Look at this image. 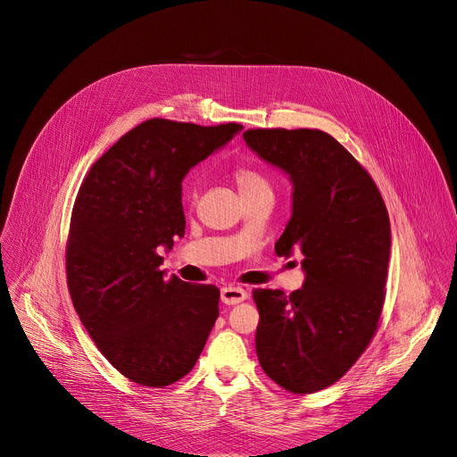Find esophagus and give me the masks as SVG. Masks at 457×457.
Listing matches in <instances>:
<instances>
[{"mask_svg":"<svg viewBox=\"0 0 457 457\" xmlns=\"http://www.w3.org/2000/svg\"><path fill=\"white\" fill-rule=\"evenodd\" d=\"M247 298V291L242 289V287H237V286H226L220 289V300L222 303L226 305H235V303H240Z\"/></svg>","mask_w":457,"mask_h":457,"instance_id":"obj_1","label":"esophagus"}]
</instances>
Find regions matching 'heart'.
Returning a JSON list of instances; mask_svg holds the SVG:
<instances>
[{
  "instance_id": "heart-1",
  "label": "heart",
  "mask_w": 457,
  "mask_h": 457,
  "mask_svg": "<svg viewBox=\"0 0 457 457\" xmlns=\"http://www.w3.org/2000/svg\"><path fill=\"white\" fill-rule=\"evenodd\" d=\"M233 177H235V182H237V186L240 189L242 197H249V195L271 191L270 180L262 173H260L258 170H254L251 166H237L235 171H233ZM184 197L187 201L195 199V182L193 180H189L184 186Z\"/></svg>"
}]
</instances>
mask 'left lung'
Instances as JSON below:
<instances>
[{
  "label": "left lung",
  "instance_id": "obj_1",
  "mask_svg": "<svg viewBox=\"0 0 457 457\" xmlns=\"http://www.w3.org/2000/svg\"><path fill=\"white\" fill-rule=\"evenodd\" d=\"M244 141L293 184L278 256L303 254L302 289H254L256 356L293 395L338 381L372 340L385 298L390 224L361 164L320 129H247Z\"/></svg>",
  "mask_w": 457,
  "mask_h": 457
}]
</instances>
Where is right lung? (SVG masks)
<instances>
[{
    "instance_id": "1",
    "label": "right lung",
    "mask_w": 457,
    "mask_h": 457,
    "mask_svg": "<svg viewBox=\"0 0 457 457\" xmlns=\"http://www.w3.org/2000/svg\"><path fill=\"white\" fill-rule=\"evenodd\" d=\"M242 129L150 119L88 171L72 212L67 280L85 329L106 360L143 386H166L197 363L220 291L161 270L159 249L184 237L182 180Z\"/></svg>"
}]
</instances>
